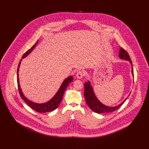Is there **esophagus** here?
Wrapping results in <instances>:
<instances>
[{
  "instance_id": "34e87169",
  "label": "esophagus",
  "mask_w": 149,
  "mask_h": 149,
  "mask_svg": "<svg viewBox=\"0 0 149 149\" xmlns=\"http://www.w3.org/2000/svg\"><path fill=\"white\" fill-rule=\"evenodd\" d=\"M84 72H83V71H79L76 74V77L78 79H81L84 77Z\"/></svg>"
}]
</instances>
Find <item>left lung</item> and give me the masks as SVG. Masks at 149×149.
Listing matches in <instances>:
<instances>
[{
    "mask_svg": "<svg viewBox=\"0 0 149 149\" xmlns=\"http://www.w3.org/2000/svg\"><path fill=\"white\" fill-rule=\"evenodd\" d=\"M119 57L121 59L127 60L130 62V63L132 66V69H131L132 74L134 76V70L132 68V63L130 58V57L129 56L127 52L122 47H120V50ZM84 97L86 100V103L88 104V106L91 108V110H92L93 111L97 113H103L114 112L117 109H118L127 99V98H126L120 104L117 106H106L103 104H102L99 100L97 99L93 91L92 86L91 85V83L89 80L88 81V82L85 83L84 84Z\"/></svg>",
    "mask_w": 149,
    "mask_h": 149,
    "instance_id": "1",
    "label": "left lung"
}]
</instances>
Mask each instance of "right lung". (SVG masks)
<instances>
[{
  "mask_svg": "<svg viewBox=\"0 0 149 149\" xmlns=\"http://www.w3.org/2000/svg\"><path fill=\"white\" fill-rule=\"evenodd\" d=\"M38 43V41L36 42L35 44L30 49H29L27 51H26L23 55L22 56V58H23L24 57L28 56L29 54L34 50V49L36 47V46L37 45ZM22 60H20L18 66V69H17V83H18V91L19 94L21 97L22 99L24 100V101L32 109L35 110L36 112H39V113H45V112H49L51 111H53L55 109H56L58 107L61 101L63 99V97L64 95V92L65 90L66 89L68 86L69 84L72 82L73 80V77L72 76H70L68 78H66L65 79L64 81L63 82L62 84L60 86L58 91L57 92L55 96L48 101L46 103H36L35 102H32L29 99H27L23 94V93L22 91L21 88L19 84V75H18V72H19V66L21 63Z\"/></svg>",
  "mask_w": 149,
  "mask_h": 149,
  "instance_id": "right-lung-1",
  "label": "right lung"
}]
</instances>
